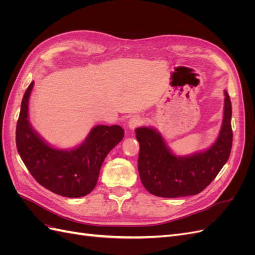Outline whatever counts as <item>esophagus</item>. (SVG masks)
<instances>
[{"instance_id":"obj_1","label":"esophagus","mask_w":255,"mask_h":255,"mask_svg":"<svg viewBox=\"0 0 255 255\" xmlns=\"http://www.w3.org/2000/svg\"><path fill=\"white\" fill-rule=\"evenodd\" d=\"M143 123V118L140 117V116H133L132 118H130L128 122V127L129 129H135L136 128L140 127Z\"/></svg>"}]
</instances>
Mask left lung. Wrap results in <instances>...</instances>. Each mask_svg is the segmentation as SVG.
Returning a JSON list of instances; mask_svg holds the SVG:
<instances>
[{
    "mask_svg": "<svg viewBox=\"0 0 255 255\" xmlns=\"http://www.w3.org/2000/svg\"><path fill=\"white\" fill-rule=\"evenodd\" d=\"M225 96V113L219 136L205 151L177 156L155 128L141 127L135 129L140 145L138 172L150 194L163 198L195 196L217 176L229 159L233 140L232 105L227 91Z\"/></svg>",
    "mask_w": 255,
    "mask_h": 255,
    "instance_id": "left-lung-1",
    "label": "left lung"
}]
</instances>
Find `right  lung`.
<instances>
[{"label": "right lung", "mask_w": 255, "mask_h": 255, "mask_svg": "<svg viewBox=\"0 0 255 255\" xmlns=\"http://www.w3.org/2000/svg\"><path fill=\"white\" fill-rule=\"evenodd\" d=\"M29 84L22 99L16 129V144L23 163L41 186L59 196L80 198L96 187L107 154L125 136L120 126H96L74 149L51 146L37 134L28 120Z\"/></svg>", "instance_id": "1"}]
</instances>
